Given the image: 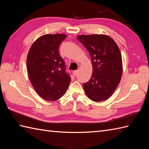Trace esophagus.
<instances>
[{"instance_id": "1", "label": "esophagus", "mask_w": 149, "mask_h": 149, "mask_svg": "<svg viewBox=\"0 0 149 149\" xmlns=\"http://www.w3.org/2000/svg\"><path fill=\"white\" fill-rule=\"evenodd\" d=\"M78 70H74V72H73V74H74V75H77V74H78Z\"/></svg>"}]
</instances>
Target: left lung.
Masks as SVG:
<instances>
[{
	"label": "left lung",
	"instance_id": "left-lung-1",
	"mask_svg": "<svg viewBox=\"0 0 149 149\" xmlns=\"http://www.w3.org/2000/svg\"><path fill=\"white\" fill-rule=\"evenodd\" d=\"M78 40L90 53L93 72L83 84L87 97L94 102L106 100L112 95L121 80L122 59L117 44L105 34L79 35Z\"/></svg>",
	"mask_w": 149,
	"mask_h": 149
}]
</instances>
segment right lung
Segmentation results:
<instances>
[{"instance_id": "right-lung-1", "label": "right lung", "mask_w": 149, "mask_h": 149, "mask_svg": "<svg viewBox=\"0 0 149 149\" xmlns=\"http://www.w3.org/2000/svg\"><path fill=\"white\" fill-rule=\"evenodd\" d=\"M66 37L65 34H45L33 43L28 52L27 68L30 82L36 93L46 100L60 99L71 82L58 51Z\"/></svg>"}]
</instances>
